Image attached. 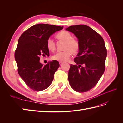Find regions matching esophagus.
Returning a JSON list of instances; mask_svg holds the SVG:
<instances>
[{"label":"esophagus","mask_w":123,"mask_h":123,"mask_svg":"<svg viewBox=\"0 0 123 123\" xmlns=\"http://www.w3.org/2000/svg\"><path fill=\"white\" fill-rule=\"evenodd\" d=\"M63 63H64L63 62H59V65H62L63 64Z\"/></svg>","instance_id":"esophagus-1"}]
</instances>
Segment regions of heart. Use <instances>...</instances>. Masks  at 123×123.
Returning a JSON list of instances; mask_svg holds the SVG:
<instances>
[{
  "label": "heart",
  "instance_id": "b5f03b06",
  "mask_svg": "<svg viewBox=\"0 0 123 123\" xmlns=\"http://www.w3.org/2000/svg\"><path fill=\"white\" fill-rule=\"evenodd\" d=\"M72 35L68 31H62L55 35V38L58 40L64 42L63 46V51L54 55L52 58L53 60L61 62L69 61L71 57L72 53H76L80 49V43L78 40L72 37ZM47 47L48 49L53 52L56 49V44L54 40L49 38L47 40Z\"/></svg>",
  "mask_w": 123,
  "mask_h": 123
}]
</instances>
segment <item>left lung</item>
I'll return each mask as SVG.
<instances>
[{"instance_id": "1", "label": "left lung", "mask_w": 123, "mask_h": 123, "mask_svg": "<svg viewBox=\"0 0 123 123\" xmlns=\"http://www.w3.org/2000/svg\"><path fill=\"white\" fill-rule=\"evenodd\" d=\"M66 30L74 34L80 43L77 56L74 59L76 65H70L69 84L74 90L86 92L95 87L105 71V43L100 34L86 25H71Z\"/></svg>"}]
</instances>
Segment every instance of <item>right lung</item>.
Returning a JSON list of instances; mask_svg holds the SVG:
<instances>
[{
  "label": "right lung",
  "instance_id": "right-lung-1",
  "mask_svg": "<svg viewBox=\"0 0 123 123\" xmlns=\"http://www.w3.org/2000/svg\"><path fill=\"white\" fill-rule=\"evenodd\" d=\"M63 28L49 24L35 25L24 32L18 39L15 52L17 71L33 90H43L52 82L54 73L59 67V62L53 60L43 66L39 62L40 57L50 55L47 40Z\"/></svg>",
  "mask_w": 123,
  "mask_h": 123
}]
</instances>
